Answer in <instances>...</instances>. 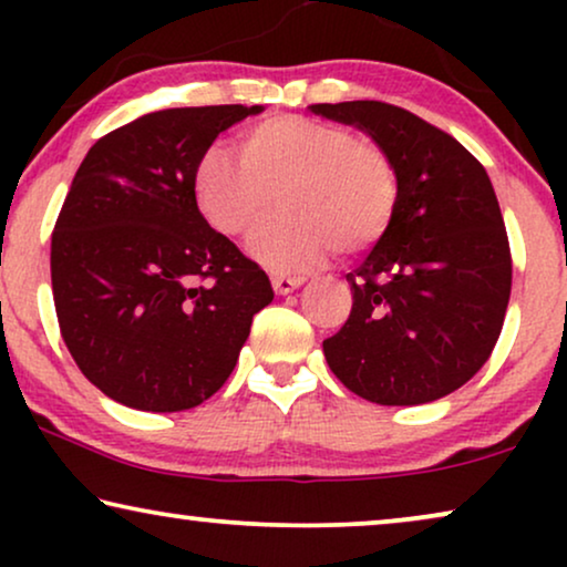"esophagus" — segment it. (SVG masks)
Instances as JSON below:
<instances>
[{
  "label": "esophagus",
  "mask_w": 567,
  "mask_h": 567,
  "mask_svg": "<svg viewBox=\"0 0 567 567\" xmlns=\"http://www.w3.org/2000/svg\"><path fill=\"white\" fill-rule=\"evenodd\" d=\"M270 284H274V291L278 297H286V293L297 291L301 284H305V278H291V276H274L270 278Z\"/></svg>",
  "instance_id": "34e87169"
}]
</instances>
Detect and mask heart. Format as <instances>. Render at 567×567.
I'll list each match as a JSON object with an SVG mask.
<instances>
[{
  "mask_svg": "<svg viewBox=\"0 0 567 567\" xmlns=\"http://www.w3.org/2000/svg\"><path fill=\"white\" fill-rule=\"evenodd\" d=\"M198 212L224 237H250L247 250L276 274L317 268L332 247L359 252L390 229L398 169L384 146L338 123L276 115L239 138V157L208 146L193 167Z\"/></svg>",
  "mask_w": 567,
  "mask_h": 567,
  "instance_id": "b5f03b06",
  "label": "heart"
}]
</instances>
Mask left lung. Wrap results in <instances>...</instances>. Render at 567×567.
<instances>
[{
	"mask_svg": "<svg viewBox=\"0 0 567 567\" xmlns=\"http://www.w3.org/2000/svg\"><path fill=\"white\" fill-rule=\"evenodd\" d=\"M309 111L384 146L400 200L355 266L353 307L322 343L340 382L377 405L446 398L483 369L511 297V252L485 167L454 136L379 100Z\"/></svg>",
	"mask_w": 567,
	"mask_h": 567,
	"instance_id": "8db88e82",
	"label": "left lung"
}]
</instances>
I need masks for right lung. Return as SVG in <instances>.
Segmentation results:
<instances>
[{
    "instance_id": "1",
    "label": "right lung",
    "mask_w": 567,
    "mask_h": 567,
    "mask_svg": "<svg viewBox=\"0 0 567 567\" xmlns=\"http://www.w3.org/2000/svg\"><path fill=\"white\" fill-rule=\"evenodd\" d=\"M258 113H146L95 142L76 169L51 237L53 305L76 367L121 405H200L274 301L266 270L208 227L193 196L200 154Z\"/></svg>"
}]
</instances>
